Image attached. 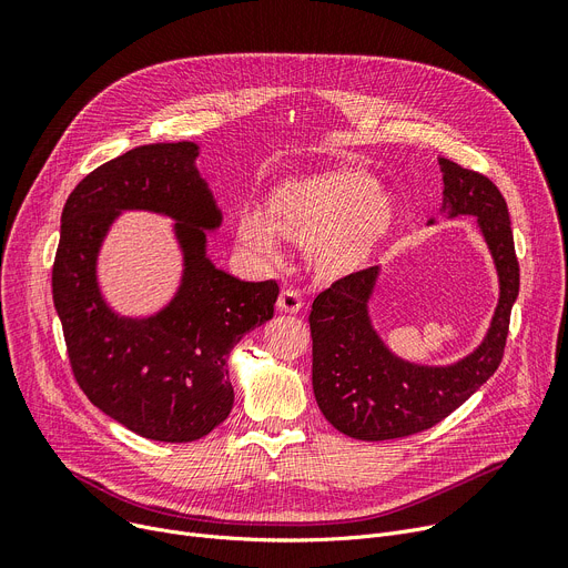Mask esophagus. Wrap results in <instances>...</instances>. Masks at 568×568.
Listing matches in <instances>:
<instances>
[{"label": "esophagus", "instance_id": "34e87169", "mask_svg": "<svg viewBox=\"0 0 568 568\" xmlns=\"http://www.w3.org/2000/svg\"><path fill=\"white\" fill-rule=\"evenodd\" d=\"M276 308L281 311V313H300L302 308H304V300H302V294L296 292V290H283L281 294H278V302H276Z\"/></svg>", "mask_w": 568, "mask_h": 568}]
</instances>
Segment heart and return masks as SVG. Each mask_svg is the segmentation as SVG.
<instances>
[{
	"label": "heart",
	"instance_id": "1",
	"mask_svg": "<svg viewBox=\"0 0 568 568\" xmlns=\"http://www.w3.org/2000/svg\"><path fill=\"white\" fill-rule=\"evenodd\" d=\"M400 216L398 197L362 170H332L287 179L260 206L236 216V239L264 260L281 255V239L308 251L322 276L359 272L392 236Z\"/></svg>",
	"mask_w": 568,
	"mask_h": 568
}]
</instances>
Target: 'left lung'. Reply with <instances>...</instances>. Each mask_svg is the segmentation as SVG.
Segmentation results:
<instances>
[{
  "label": "left lung",
  "instance_id": "8db88e82",
  "mask_svg": "<svg viewBox=\"0 0 568 568\" xmlns=\"http://www.w3.org/2000/svg\"><path fill=\"white\" fill-rule=\"evenodd\" d=\"M442 212L476 216L499 276V304L484 343L452 366H416L386 349L368 317L379 268H362L315 296L311 311L313 392L336 430L382 442L422 433L446 419L497 371L520 290L509 209L488 176L439 159ZM433 223V221H430Z\"/></svg>",
  "mask_w": 568,
  "mask_h": 568
}]
</instances>
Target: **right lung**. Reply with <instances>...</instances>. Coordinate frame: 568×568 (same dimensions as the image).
Returning <instances> with one entry per match:
<instances>
[{
  "instance_id": "1",
  "label": "right lung",
  "mask_w": 568,
  "mask_h": 568,
  "mask_svg": "<svg viewBox=\"0 0 568 568\" xmlns=\"http://www.w3.org/2000/svg\"><path fill=\"white\" fill-rule=\"evenodd\" d=\"M195 142L142 144L89 172L69 195L52 264V300L84 396L110 419L156 442H193L227 419L232 347L274 317L278 283L239 281L206 257L221 225L195 168ZM126 207L174 217L185 276L152 318H122L95 281L102 239Z\"/></svg>"
}]
</instances>
